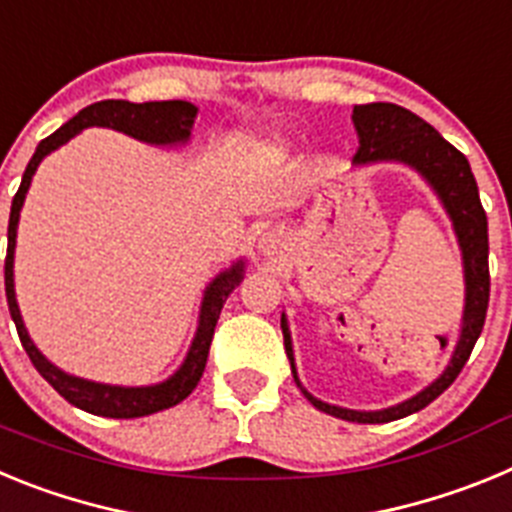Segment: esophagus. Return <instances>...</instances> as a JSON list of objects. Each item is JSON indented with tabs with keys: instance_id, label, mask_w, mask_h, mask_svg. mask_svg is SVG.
Returning a JSON list of instances; mask_svg holds the SVG:
<instances>
[{
	"instance_id": "1",
	"label": "esophagus",
	"mask_w": 512,
	"mask_h": 512,
	"mask_svg": "<svg viewBox=\"0 0 512 512\" xmlns=\"http://www.w3.org/2000/svg\"><path fill=\"white\" fill-rule=\"evenodd\" d=\"M261 248H264V253H271V248H277V235L266 233L264 238H261Z\"/></svg>"
}]
</instances>
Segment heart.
<instances>
[{
	"mask_svg": "<svg viewBox=\"0 0 512 512\" xmlns=\"http://www.w3.org/2000/svg\"><path fill=\"white\" fill-rule=\"evenodd\" d=\"M264 151L271 153V156H284V153H287V146L279 143V140H271V143H264Z\"/></svg>",
	"mask_w": 512,
	"mask_h": 512,
	"instance_id": "obj_1",
	"label": "heart"
}]
</instances>
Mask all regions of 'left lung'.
<instances>
[{
    "mask_svg": "<svg viewBox=\"0 0 512 512\" xmlns=\"http://www.w3.org/2000/svg\"><path fill=\"white\" fill-rule=\"evenodd\" d=\"M354 128L359 133V151L354 156V166L366 164H382V161H395V164H405L410 169L418 171L425 182L431 184L433 192L438 194L443 210L449 212L451 223H454V233L459 238L461 248V264H464V318H461V333L456 341L454 356H451L449 366L443 369L441 377L431 382L425 390L410 400L392 405L384 410H348L338 408V405H328V402L312 397L310 392L302 387L300 377L295 369V354H292V336H289L287 318L282 315V333H284V348H287V359L292 364V374H295L297 387L302 395L323 413L333 415V418L351 420V423H390V420L405 418L425 405H431L438 395H441L456 377H459L461 366L467 364L469 354H472L474 343H477L482 325H485L487 302H490V243H487V215L479 202L477 182L469 169L467 156L456 151L449 140H443L436 128H431L423 117L415 112L405 110L400 104L390 102H372V104H356L354 107Z\"/></svg>",
    "mask_w": 512,
    "mask_h": 512,
    "instance_id": "1",
    "label": "left lung"
}]
</instances>
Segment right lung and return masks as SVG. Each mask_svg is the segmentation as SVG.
Masks as SVG:
<instances>
[{"label":"right lung","mask_w":512,"mask_h":512,"mask_svg":"<svg viewBox=\"0 0 512 512\" xmlns=\"http://www.w3.org/2000/svg\"><path fill=\"white\" fill-rule=\"evenodd\" d=\"M194 117H197V107L192 102H184V99L143 104L125 102V99H104V102L89 104L79 115L71 117L66 125H61L56 133L40 140L25 174H22V184L17 189L15 200H12L7 228V259H4V292H7L9 315L15 320L22 348L27 351L40 377L51 384L63 400H69L71 405H76L79 410H87L92 415H102V418H143V415L158 413V410L174 408V405H179V402L192 395L202 372H205L207 354H210V343L212 336H215L220 310H223L230 292L243 279V261H235L230 269L220 271L210 282V287L205 289L200 307V323H197V333H194V341L187 351V359L182 361V366L169 379L151 384V387H117V384L89 382V379L61 372L56 364L45 359L33 343V338L27 336V328L22 323L15 297V238L22 202H25V194L30 189V182H33V174L38 171L40 161L51 151L61 148L63 143H69L84 128L97 125V128L120 130V133L130 135L135 140H143V143H151V146H182L192 135Z\"/></svg>","instance_id":"add662e5"}]
</instances>
